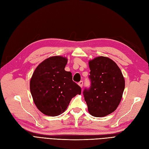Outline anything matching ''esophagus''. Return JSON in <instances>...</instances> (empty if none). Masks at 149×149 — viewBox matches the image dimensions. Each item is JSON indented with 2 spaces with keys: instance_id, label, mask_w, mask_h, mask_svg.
I'll return each instance as SVG.
<instances>
[{
  "instance_id": "obj_1",
  "label": "esophagus",
  "mask_w": 149,
  "mask_h": 149,
  "mask_svg": "<svg viewBox=\"0 0 149 149\" xmlns=\"http://www.w3.org/2000/svg\"><path fill=\"white\" fill-rule=\"evenodd\" d=\"M83 82L82 81H81L80 82H79V83H78V85L79 86H80L81 88H82V87H83Z\"/></svg>"
}]
</instances>
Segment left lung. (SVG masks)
I'll list each match as a JSON object with an SVG mask.
<instances>
[{
    "label": "left lung",
    "instance_id": "obj_1",
    "mask_svg": "<svg viewBox=\"0 0 149 149\" xmlns=\"http://www.w3.org/2000/svg\"><path fill=\"white\" fill-rule=\"evenodd\" d=\"M91 88L84 89V100L89 113L101 118L118 107L125 88V80L119 67L109 58L97 56L89 61Z\"/></svg>",
    "mask_w": 149,
    "mask_h": 149
}]
</instances>
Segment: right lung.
I'll return each instance as SVG.
<instances>
[{
  "mask_svg": "<svg viewBox=\"0 0 149 149\" xmlns=\"http://www.w3.org/2000/svg\"><path fill=\"white\" fill-rule=\"evenodd\" d=\"M68 59L61 56L47 58L36 68L30 81L35 106L45 115L57 116L64 112L71 99L81 89L65 70Z\"/></svg>",
  "mask_w": 149,
  "mask_h": 149,
  "instance_id": "obj_1",
  "label": "right lung"
}]
</instances>
